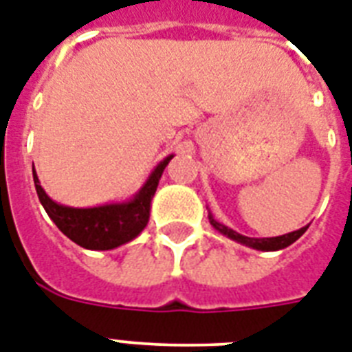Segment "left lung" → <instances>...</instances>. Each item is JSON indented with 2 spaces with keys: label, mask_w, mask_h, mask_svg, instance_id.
Wrapping results in <instances>:
<instances>
[{
  "label": "left lung",
  "mask_w": 352,
  "mask_h": 352,
  "mask_svg": "<svg viewBox=\"0 0 352 352\" xmlns=\"http://www.w3.org/2000/svg\"><path fill=\"white\" fill-rule=\"evenodd\" d=\"M208 217H210V223H212V226H214L215 230H219L221 234L228 235L230 239L237 241V243H243V245H246V246H252V248H256V250H281V248H285V246L292 245L296 239H300L301 235L305 234V230H307V226H305V228H300V230L290 232V234L278 235V237L256 239V237H246V235H243V234H237V232L232 230V228H228V226L221 225V223H217V221H215L212 215H208Z\"/></svg>",
  "instance_id": "8db88e82"
}]
</instances>
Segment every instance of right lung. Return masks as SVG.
<instances>
[{
    "instance_id": "right-lung-1",
    "label": "right lung",
    "mask_w": 352,
    "mask_h": 352,
    "mask_svg": "<svg viewBox=\"0 0 352 352\" xmlns=\"http://www.w3.org/2000/svg\"><path fill=\"white\" fill-rule=\"evenodd\" d=\"M171 159L173 155L166 157L155 168L148 182L144 184L142 190L135 195L133 201L126 204H106L98 208H69V206L56 204L43 192L34 168H32V175H34V186L40 203L43 204L49 217L54 221V225L67 235L69 239L89 250H111L127 241L135 239L144 230V226L148 225L151 197L159 186L162 171Z\"/></svg>"
}]
</instances>
